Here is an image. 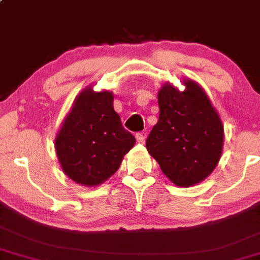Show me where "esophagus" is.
<instances>
[{"label": "esophagus", "mask_w": 260, "mask_h": 260, "mask_svg": "<svg viewBox=\"0 0 260 260\" xmlns=\"http://www.w3.org/2000/svg\"><path fill=\"white\" fill-rule=\"evenodd\" d=\"M135 136H136V140H138V143H144V141H145V135H144L143 133H136Z\"/></svg>", "instance_id": "obj_1"}]
</instances>
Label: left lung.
<instances>
[{
  "label": "left lung",
  "mask_w": 260,
  "mask_h": 260,
  "mask_svg": "<svg viewBox=\"0 0 260 260\" xmlns=\"http://www.w3.org/2000/svg\"><path fill=\"white\" fill-rule=\"evenodd\" d=\"M183 92L164 85L157 93L160 115L146 139V149L162 173L178 186L204 180L223 150V125L209 99L195 82Z\"/></svg>",
  "instance_id": "left-lung-1"
}]
</instances>
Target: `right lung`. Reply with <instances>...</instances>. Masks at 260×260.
Segmentation results:
<instances>
[{
  "mask_svg": "<svg viewBox=\"0 0 260 260\" xmlns=\"http://www.w3.org/2000/svg\"><path fill=\"white\" fill-rule=\"evenodd\" d=\"M112 93L91 89L77 96L55 146L66 175L82 185H99L119 169L135 138L122 126Z\"/></svg>",
  "mask_w": 260,
  "mask_h": 260,
  "instance_id": "add662e5",
  "label": "right lung"
}]
</instances>
